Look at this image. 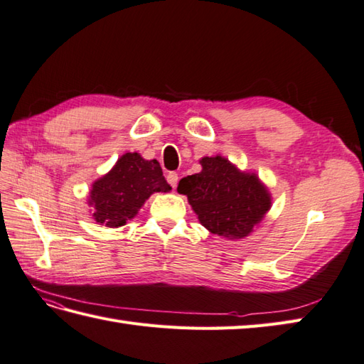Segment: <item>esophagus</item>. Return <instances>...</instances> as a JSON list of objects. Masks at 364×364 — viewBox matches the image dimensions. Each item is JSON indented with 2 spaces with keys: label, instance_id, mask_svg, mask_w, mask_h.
I'll return each instance as SVG.
<instances>
[{
  "label": "esophagus",
  "instance_id": "1",
  "mask_svg": "<svg viewBox=\"0 0 364 364\" xmlns=\"http://www.w3.org/2000/svg\"><path fill=\"white\" fill-rule=\"evenodd\" d=\"M166 179H168L169 185H171L173 188H176L177 187V181H179V176H177V173H169L166 176Z\"/></svg>",
  "mask_w": 364,
  "mask_h": 364
}]
</instances>
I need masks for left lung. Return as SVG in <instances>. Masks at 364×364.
Segmentation results:
<instances>
[{"label": "left lung", "instance_id": "left-lung-1", "mask_svg": "<svg viewBox=\"0 0 364 364\" xmlns=\"http://www.w3.org/2000/svg\"><path fill=\"white\" fill-rule=\"evenodd\" d=\"M199 164L203 169L183 177L177 187L199 223L228 240L250 235L272 205L268 187L255 173L241 171L223 156L203 157Z\"/></svg>", "mask_w": 364, "mask_h": 364}]
</instances>
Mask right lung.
<instances>
[{
    "label": "right lung",
    "mask_w": 364,
    "mask_h": 364,
    "mask_svg": "<svg viewBox=\"0 0 364 364\" xmlns=\"http://www.w3.org/2000/svg\"><path fill=\"white\" fill-rule=\"evenodd\" d=\"M168 191L171 187L156 159L146 160L139 152H126L109 173L92 183L87 204L96 223L115 229L135 218L151 195Z\"/></svg>",
    "instance_id": "right-lung-1"
}]
</instances>
